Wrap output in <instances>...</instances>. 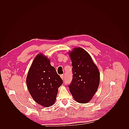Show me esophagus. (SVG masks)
Masks as SVG:
<instances>
[{
    "label": "esophagus",
    "mask_w": 129,
    "mask_h": 129,
    "mask_svg": "<svg viewBox=\"0 0 129 129\" xmlns=\"http://www.w3.org/2000/svg\"><path fill=\"white\" fill-rule=\"evenodd\" d=\"M60 76H61V79H62V80H63V78H64V75H63V74H62V75H60Z\"/></svg>",
    "instance_id": "34e87169"
}]
</instances>
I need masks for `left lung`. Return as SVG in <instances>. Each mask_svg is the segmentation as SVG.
I'll return each instance as SVG.
<instances>
[{
  "mask_svg": "<svg viewBox=\"0 0 129 129\" xmlns=\"http://www.w3.org/2000/svg\"><path fill=\"white\" fill-rule=\"evenodd\" d=\"M73 66V79L68 87L77 102L87 103L92 98L99 87L100 73L91 56L81 48L69 53Z\"/></svg>",
  "mask_w": 129,
  "mask_h": 129,
  "instance_id": "8db88e82",
  "label": "left lung"
}]
</instances>
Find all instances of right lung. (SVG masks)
Returning a JSON list of instances; mask_svg holds the SVG:
<instances>
[{
    "label": "right lung",
    "instance_id": "1",
    "mask_svg": "<svg viewBox=\"0 0 129 129\" xmlns=\"http://www.w3.org/2000/svg\"><path fill=\"white\" fill-rule=\"evenodd\" d=\"M26 83L33 100L42 106L48 107L55 102L58 88L63 81L47 57L39 54L29 68Z\"/></svg>",
    "mask_w": 129,
    "mask_h": 129
}]
</instances>
